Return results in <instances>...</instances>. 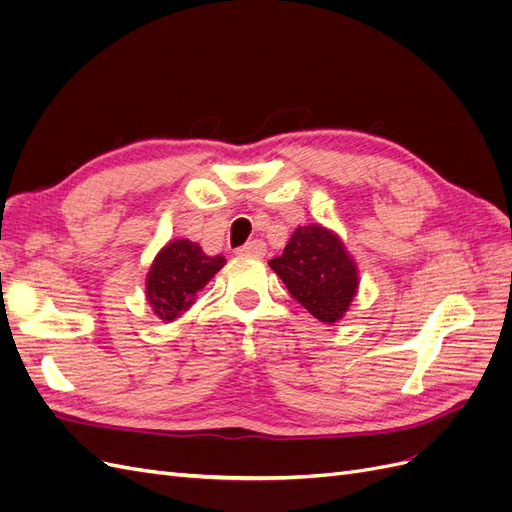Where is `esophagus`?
Listing matches in <instances>:
<instances>
[{"label":"esophagus","mask_w":512,"mask_h":512,"mask_svg":"<svg viewBox=\"0 0 512 512\" xmlns=\"http://www.w3.org/2000/svg\"><path fill=\"white\" fill-rule=\"evenodd\" d=\"M265 252H267V245H265V241H260V239L247 241L239 250L241 256H254V258H262V256H265Z\"/></svg>","instance_id":"34e87169"}]
</instances>
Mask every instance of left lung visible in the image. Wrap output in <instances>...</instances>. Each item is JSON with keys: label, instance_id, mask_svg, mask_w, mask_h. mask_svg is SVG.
<instances>
[{"label": "left lung", "instance_id": "obj_1", "mask_svg": "<svg viewBox=\"0 0 512 512\" xmlns=\"http://www.w3.org/2000/svg\"><path fill=\"white\" fill-rule=\"evenodd\" d=\"M288 292L324 324L342 320L359 292V269L346 243L322 224L294 228L284 252L269 260Z\"/></svg>", "mask_w": 512, "mask_h": 512}]
</instances>
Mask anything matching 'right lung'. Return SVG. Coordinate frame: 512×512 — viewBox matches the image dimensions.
Listing matches in <instances>:
<instances>
[{"label":"right lung","mask_w":512,"mask_h":512,"mask_svg":"<svg viewBox=\"0 0 512 512\" xmlns=\"http://www.w3.org/2000/svg\"><path fill=\"white\" fill-rule=\"evenodd\" d=\"M224 265V256H209L190 239L168 241L147 273L145 294L151 312L164 322L177 320Z\"/></svg>","instance_id":"obj_1"}]
</instances>
